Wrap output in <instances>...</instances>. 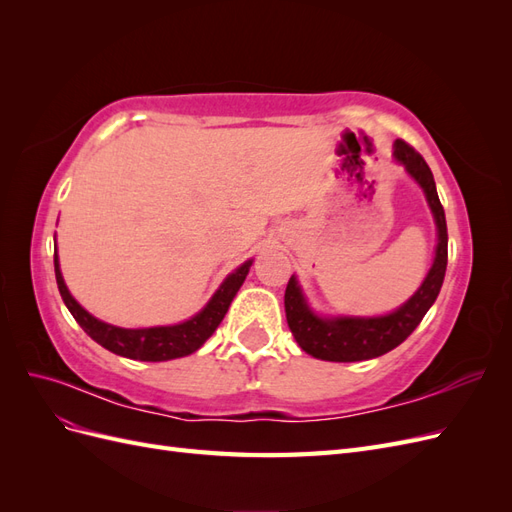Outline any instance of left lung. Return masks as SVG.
<instances>
[{"instance_id":"1","label":"left lung","mask_w":512,"mask_h":512,"mask_svg":"<svg viewBox=\"0 0 512 512\" xmlns=\"http://www.w3.org/2000/svg\"><path fill=\"white\" fill-rule=\"evenodd\" d=\"M395 158L406 166L408 173L425 190L427 203L438 226L436 260H433L431 271L427 273L423 286L414 292V297L401 305L397 312L380 318H318L307 307L301 288L292 275L284 294L286 320L297 344L316 359L352 363L386 354L410 337L440 294L448 260V232L444 207L436 192V181H433L431 168L421 153L406 141H401V138L395 141Z\"/></svg>"}]
</instances>
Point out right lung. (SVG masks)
<instances>
[{
    "instance_id": "obj_1",
    "label": "right lung",
    "mask_w": 512,
    "mask_h": 512,
    "mask_svg": "<svg viewBox=\"0 0 512 512\" xmlns=\"http://www.w3.org/2000/svg\"><path fill=\"white\" fill-rule=\"evenodd\" d=\"M250 267H252V260H247L235 273H230L224 280V284L220 286V290L213 294V299L207 303L203 312L196 314L188 322L175 324V327L119 329V327H113V324L100 322L98 318L87 314L85 309L72 299V294L64 284V277H61L57 254H55V277H57L59 294L61 299H64L66 307L70 309L74 320L81 324V329L102 348L111 350L119 356H126V359L149 361V363L179 359V356H188L203 346L213 335V331L220 327V322L224 320L237 290L245 282V275L250 271Z\"/></svg>"
}]
</instances>
